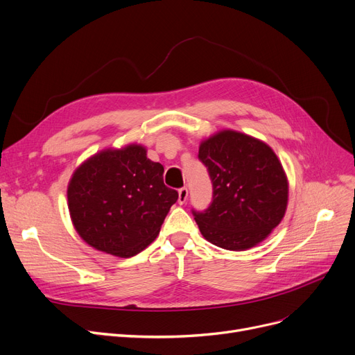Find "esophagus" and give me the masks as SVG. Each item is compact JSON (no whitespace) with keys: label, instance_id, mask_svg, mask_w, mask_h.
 <instances>
[{"label":"esophagus","instance_id":"obj_1","mask_svg":"<svg viewBox=\"0 0 355 355\" xmlns=\"http://www.w3.org/2000/svg\"><path fill=\"white\" fill-rule=\"evenodd\" d=\"M187 200H189V190H187V187L180 189L178 190V202L184 204Z\"/></svg>","mask_w":355,"mask_h":355}]
</instances>
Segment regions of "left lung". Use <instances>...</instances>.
<instances>
[{
  "instance_id": "left-lung-1",
  "label": "left lung",
  "mask_w": 355,
  "mask_h": 355,
  "mask_svg": "<svg viewBox=\"0 0 355 355\" xmlns=\"http://www.w3.org/2000/svg\"><path fill=\"white\" fill-rule=\"evenodd\" d=\"M198 159L213 182L209 209L193 210L201 234L226 250H248L265 240L288 206V178L272 148L226 129L200 144Z\"/></svg>"
}]
</instances>
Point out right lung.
Segmentation results:
<instances>
[{
	"label": "right lung",
	"instance_id": "obj_1",
	"mask_svg": "<svg viewBox=\"0 0 355 355\" xmlns=\"http://www.w3.org/2000/svg\"><path fill=\"white\" fill-rule=\"evenodd\" d=\"M164 166L142 145L105 149L85 161L67 187L73 226L96 250L130 257L142 252L178 200L164 184Z\"/></svg>",
	"mask_w": 355,
	"mask_h": 355
}]
</instances>
